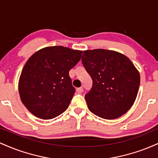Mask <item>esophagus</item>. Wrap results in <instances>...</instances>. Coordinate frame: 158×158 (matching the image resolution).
Returning a JSON list of instances; mask_svg holds the SVG:
<instances>
[{"label":"esophagus","instance_id":"esophagus-1","mask_svg":"<svg viewBox=\"0 0 158 158\" xmlns=\"http://www.w3.org/2000/svg\"><path fill=\"white\" fill-rule=\"evenodd\" d=\"M77 92L78 94H81L83 92V88H77Z\"/></svg>","mask_w":158,"mask_h":158}]
</instances>
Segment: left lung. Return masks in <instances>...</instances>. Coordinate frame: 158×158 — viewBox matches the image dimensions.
Wrapping results in <instances>:
<instances>
[{
	"mask_svg": "<svg viewBox=\"0 0 158 158\" xmlns=\"http://www.w3.org/2000/svg\"><path fill=\"white\" fill-rule=\"evenodd\" d=\"M81 62L93 80L85 98L92 113L106 119L121 117L131 108L140 77L131 60L113 50H85Z\"/></svg>",
	"mask_w": 158,
	"mask_h": 158,
	"instance_id": "left-lung-1",
	"label": "left lung"
}]
</instances>
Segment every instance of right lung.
<instances>
[{"mask_svg":"<svg viewBox=\"0 0 158 158\" xmlns=\"http://www.w3.org/2000/svg\"><path fill=\"white\" fill-rule=\"evenodd\" d=\"M82 51L62 46L35 52L21 71L19 82L23 104L35 117L55 118L67 110L76 90L69 71L79 62Z\"/></svg>","mask_w":158,"mask_h":158,"instance_id":"obj_1","label":"right lung"}]
</instances>
